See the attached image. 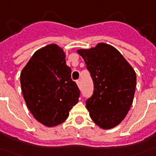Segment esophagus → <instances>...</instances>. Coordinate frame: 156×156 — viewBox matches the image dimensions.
I'll list each match as a JSON object with an SVG mask.
<instances>
[{
  "mask_svg": "<svg viewBox=\"0 0 156 156\" xmlns=\"http://www.w3.org/2000/svg\"><path fill=\"white\" fill-rule=\"evenodd\" d=\"M76 83H77V85H78V87H81V82H80V80H77V81H76Z\"/></svg>",
  "mask_w": 156,
  "mask_h": 156,
  "instance_id": "esophagus-1",
  "label": "esophagus"
}]
</instances>
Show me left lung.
Masks as SVG:
<instances>
[{"instance_id":"left-lung-1","label":"left lung","mask_w":156,"mask_h":156,"mask_svg":"<svg viewBox=\"0 0 156 156\" xmlns=\"http://www.w3.org/2000/svg\"><path fill=\"white\" fill-rule=\"evenodd\" d=\"M83 57L94 83L93 95L87 100L90 117L102 129L119 125L133 101L136 72L114 46L101 42L77 51Z\"/></svg>"}]
</instances>
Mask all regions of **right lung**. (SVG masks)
<instances>
[{
  "mask_svg": "<svg viewBox=\"0 0 156 156\" xmlns=\"http://www.w3.org/2000/svg\"><path fill=\"white\" fill-rule=\"evenodd\" d=\"M20 83L29 111L49 128L67 119L80 95L71 79L65 51L56 44H49L33 55L21 71Z\"/></svg>",
  "mask_w": 156,
  "mask_h": 156,
  "instance_id": "add662e5",
  "label": "right lung"
}]
</instances>
